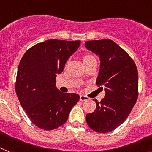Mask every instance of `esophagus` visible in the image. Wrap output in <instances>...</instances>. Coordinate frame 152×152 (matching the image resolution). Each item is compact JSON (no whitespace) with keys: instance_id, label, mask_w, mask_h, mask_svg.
Returning <instances> with one entry per match:
<instances>
[{"instance_id":"1","label":"esophagus","mask_w":152,"mask_h":152,"mask_svg":"<svg viewBox=\"0 0 152 152\" xmlns=\"http://www.w3.org/2000/svg\"><path fill=\"white\" fill-rule=\"evenodd\" d=\"M80 100L81 102H86L88 100V97H86V96H83V95H80Z\"/></svg>"}]
</instances>
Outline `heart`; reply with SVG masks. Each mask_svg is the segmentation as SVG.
<instances>
[{"label": "heart", "instance_id": "obj_1", "mask_svg": "<svg viewBox=\"0 0 152 152\" xmlns=\"http://www.w3.org/2000/svg\"><path fill=\"white\" fill-rule=\"evenodd\" d=\"M91 58H94V57L92 56V55H86V56H84V58H83V61H84V60H87V59Z\"/></svg>", "mask_w": 152, "mask_h": 152}]
</instances>
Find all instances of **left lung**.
Listing matches in <instances>:
<instances>
[{"instance_id": "1", "label": "left lung", "mask_w": 152, "mask_h": 152, "mask_svg": "<svg viewBox=\"0 0 152 152\" xmlns=\"http://www.w3.org/2000/svg\"><path fill=\"white\" fill-rule=\"evenodd\" d=\"M85 47L100 58L96 83L104 86L105 96L95 111L86 116L87 125L97 133H108L126 119L138 97V72L134 60L111 40L85 42Z\"/></svg>"}]
</instances>
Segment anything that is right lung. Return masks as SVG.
Wrapping results in <instances>:
<instances>
[{
    "instance_id": "1",
    "label": "right lung",
    "mask_w": 152,
    "mask_h": 152,
    "mask_svg": "<svg viewBox=\"0 0 152 152\" xmlns=\"http://www.w3.org/2000/svg\"><path fill=\"white\" fill-rule=\"evenodd\" d=\"M80 41L53 39L29 48L21 59L16 76L15 91L29 119L40 129L51 130L67 121L80 96L62 93L56 87L60 74Z\"/></svg>"
}]
</instances>
